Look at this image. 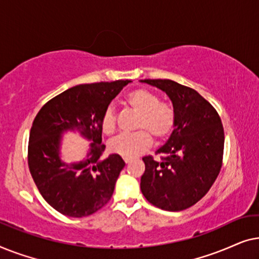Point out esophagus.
Wrapping results in <instances>:
<instances>
[{"label":"esophagus","instance_id":"1","mask_svg":"<svg viewBox=\"0 0 259 259\" xmlns=\"http://www.w3.org/2000/svg\"><path fill=\"white\" fill-rule=\"evenodd\" d=\"M123 161H125L126 164H130V162L132 161V158H123Z\"/></svg>","mask_w":259,"mask_h":259}]
</instances>
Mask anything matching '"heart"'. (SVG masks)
Instances as JSON below:
<instances>
[{
	"instance_id": "b5f03b06",
	"label": "heart",
	"mask_w": 259,
	"mask_h": 259,
	"mask_svg": "<svg viewBox=\"0 0 259 259\" xmlns=\"http://www.w3.org/2000/svg\"><path fill=\"white\" fill-rule=\"evenodd\" d=\"M126 102L134 111L140 113L137 122L139 131L134 133H122L109 141V150L121 157L132 158L146 150L155 140L167 138L176 123V112L172 105L159 101L158 95L147 90L132 91L127 94ZM115 111L113 106H108L102 113L101 128L105 134H113L115 131Z\"/></svg>"
}]
</instances>
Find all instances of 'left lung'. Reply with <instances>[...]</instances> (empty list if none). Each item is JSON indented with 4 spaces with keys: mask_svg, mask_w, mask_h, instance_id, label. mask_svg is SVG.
Masks as SVG:
<instances>
[{
    "mask_svg": "<svg viewBox=\"0 0 259 259\" xmlns=\"http://www.w3.org/2000/svg\"><path fill=\"white\" fill-rule=\"evenodd\" d=\"M165 92L176 112L175 130L155 152L161 161L144 157L140 189L152 205L182 211L208 192L221 172L224 128L218 113L197 91L167 79L140 80Z\"/></svg>",
    "mask_w": 259,
    "mask_h": 259,
    "instance_id": "left-lung-1",
    "label": "left lung"
}]
</instances>
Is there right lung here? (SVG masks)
Instances as JSON below:
<instances>
[{"label": "right lung", "mask_w": 259, "mask_h": 259, "mask_svg": "<svg viewBox=\"0 0 259 259\" xmlns=\"http://www.w3.org/2000/svg\"><path fill=\"white\" fill-rule=\"evenodd\" d=\"M130 82L74 86L49 100L35 116L28 145L29 171L45 200L60 213L86 217L111 199L125 161L119 154L101 158V116ZM67 130H77L92 141L87 157L72 164L59 158L61 138Z\"/></svg>", "instance_id": "obj_1"}]
</instances>
